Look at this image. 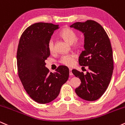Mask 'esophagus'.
I'll use <instances>...</instances> for the list:
<instances>
[{
	"mask_svg": "<svg viewBox=\"0 0 125 125\" xmlns=\"http://www.w3.org/2000/svg\"><path fill=\"white\" fill-rule=\"evenodd\" d=\"M69 75L70 76H73V73H72V72L71 69H69Z\"/></svg>",
	"mask_w": 125,
	"mask_h": 125,
	"instance_id": "obj_1",
	"label": "esophagus"
}]
</instances>
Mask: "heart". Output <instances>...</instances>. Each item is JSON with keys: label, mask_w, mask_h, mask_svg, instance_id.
<instances>
[{"label": "heart", "mask_w": 125, "mask_h": 125, "mask_svg": "<svg viewBox=\"0 0 125 125\" xmlns=\"http://www.w3.org/2000/svg\"><path fill=\"white\" fill-rule=\"evenodd\" d=\"M60 36L70 44H73L76 47H80L82 44V41L77 39V33L75 31L71 28H66L62 30L60 33ZM48 49L50 52H53L54 50V43L53 39L49 40L48 44ZM76 56L74 54H66L62 56L59 60V62L66 66L71 67L74 64Z\"/></svg>", "instance_id": "b5f03b06"}]
</instances>
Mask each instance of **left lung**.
<instances>
[{
    "mask_svg": "<svg viewBox=\"0 0 125 125\" xmlns=\"http://www.w3.org/2000/svg\"><path fill=\"white\" fill-rule=\"evenodd\" d=\"M71 27L84 33V50L80 54L79 63L88 67L86 74L75 69L72 71L81 81L75 92L85 100H96L107 89L113 73V52L110 39L103 27L94 21L76 22Z\"/></svg>",
    "mask_w": 125,
    "mask_h": 125,
    "instance_id": "left-lung-1",
    "label": "left lung"
}]
</instances>
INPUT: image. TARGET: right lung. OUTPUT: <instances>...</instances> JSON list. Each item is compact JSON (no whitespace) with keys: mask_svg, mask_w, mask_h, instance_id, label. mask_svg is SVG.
Listing matches in <instances>:
<instances>
[{"mask_svg":"<svg viewBox=\"0 0 125 125\" xmlns=\"http://www.w3.org/2000/svg\"><path fill=\"white\" fill-rule=\"evenodd\" d=\"M59 25L39 22L26 29L21 34L17 51L18 76L29 96L39 104L55 99L69 78V71L59 66L55 73L45 67L50 56L48 42Z\"/></svg>","mask_w":125,"mask_h":125,"instance_id":"add662e5","label":"right lung"}]
</instances>
